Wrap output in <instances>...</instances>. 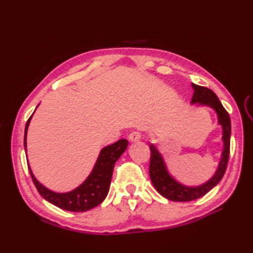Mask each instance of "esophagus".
Masks as SVG:
<instances>
[{
    "instance_id": "obj_1",
    "label": "esophagus",
    "mask_w": 253,
    "mask_h": 253,
    "mask_svg": "<svg viewBox=\"0 0 253 253\" xmlns=\"http://www.w3.org/2000/svg\"><path fill=\"white\" fill-rule=\"evenodd\" d=\"M141 138V133L139 131H132L129 133V136H128V139H129V141L131 142H137L140 140Z\"/></svg>"
}]
</instances>
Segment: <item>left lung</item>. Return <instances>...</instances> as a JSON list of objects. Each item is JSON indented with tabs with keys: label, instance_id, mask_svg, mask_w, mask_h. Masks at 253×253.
<instances>
[{
	"label": "left lung",
	"instance_id": "1",
	"mask_svg": "<svg viewBox=\"0 0 253 253\" xmlns=\"http://www.w3.org/2000/svg\"><path fill=\"white\" fill-rule=\"evenodd\" d=\"M192 88L195 90L192 95L191 103H199L202 105H209L214 109L217 113L218 123L223 128V141L224 150L222 153V159L219 162L216 173L214 174L211 179L207 181L206 184L198 187H186L179 184L171 177L168 169H166L165 163L162 155L157 150L153 144H150L151 150V159H150V178L155 189L158 190L160 195L164 198L173 201H192L203 197L208 193L212 188L215 187L226 171V168L229 159V147H230V118L227 111L224 109L221 101L218 100L216 94L211 89L202 85H198L192 84Z\"/></svg>",
	"mask_w": 253,
	"mask_h": 253
}]
</instances>
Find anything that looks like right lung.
<instances>
[{
	"mask_svg": "<svg viewBox=\"0 0 253 253\" xmlns=\"http://www.w3.org/2000/svg\"><path fill=\"white\" fill-rule=\"evenodd\" d=\"M31 117L32 115L27 121L25 128V149L27 147V129H28ZM127 146L128 141L126 139H121V140L111 144V146L102 149L98 161H96L92 169V173L89 175L88 178L82 185L71 192L57 193L49 190L35 178L28 165L29 173L37 190L39 191L42 198H44L46 201L54 204L57 208L66 210V211L84 212L99 206L107 196L111 185L113 169H114V164L120 159L121 155L125 152Z\"/></svg>",
	"mask_w": 253,
	"mask_h": 253,
	"instance_id": "add662e5",
	"label": "right lung"
}]
</instances>
